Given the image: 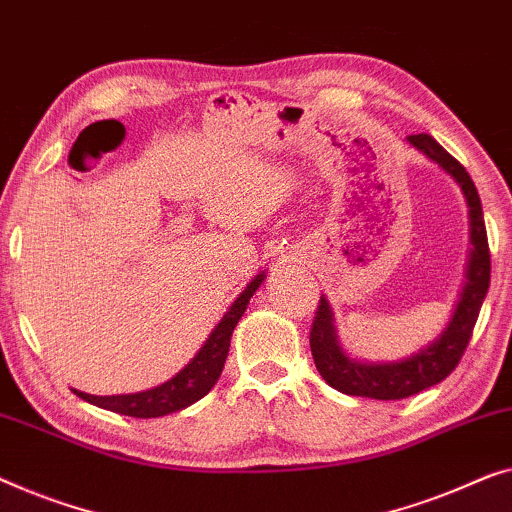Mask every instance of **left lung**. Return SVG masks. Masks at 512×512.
Segmentation results:
<instances>
[{
	"label": "left lung",
	"mask_w": 512,
	"mask_h": 512,
	"mask_svg": "<svg viewBox=\"0 0 512 512\" xmlns=\"http://www.w3.org/2000/svg\"><path fill=\"white\" fill-rule=\"evenodd\" d=\"M406 140L453 177L462 189L466 207H469L471 251L453 316L441 330V335L427 346L418 348L416 353L390 362H367L355 360L344 351L335 328V311H332L328 298L321 295V305H318L309 335L311 355H314L316 369L325 383L344 395L385 399V402L411 397L420 390L432 388L453 372L469 346L473 325L478 321L480 307H483L487 288H490V247H487L483 205H480L476 184L464 166L455 157H450L432 136L418 133Z\"/></svg>",
	"instance_id": "8db88e82"
}]
</instances>
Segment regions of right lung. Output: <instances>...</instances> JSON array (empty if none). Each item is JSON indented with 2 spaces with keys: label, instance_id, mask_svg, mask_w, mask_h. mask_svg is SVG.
Instances as JSON below:
<instances>
[{
  "label": "right lung",
  "instance_id": "obj_1",
  "mask_svg": "<svg viewBox=\"0 0 512 512\" xmlns=\"http://www.w3.org/2000/svg\"><path fill=\"white\" fill-rule=\"evenodd\" d=\"M265 281V272L256 274L254 279L244 286V291L233 300L228 307L224 318L214 325L210 337L205 339L198 353L177 372L173 379L164 381L161 385H154L150 390L129 392V395H87V392L73 390L80 399L90 402L101 409L122 413V416L131 418H161L168 413H177L187 406L196 404L203 399L207 392L214 388L219 381L221 372H224V362L228 358V348H231V337L238 321L242 318L251 295L258 291Z\"/></svg>",
  "mask_w": 512,
  "mask_h": 512
}]
</instances>
